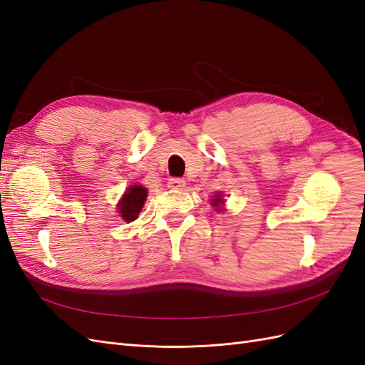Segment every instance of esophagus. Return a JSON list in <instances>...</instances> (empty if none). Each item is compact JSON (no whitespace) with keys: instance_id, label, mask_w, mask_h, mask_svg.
I'll list each match as a JSON object with an SVG mask.
<instances>
[{"instance_id":"1","label":"esophagus","mask_w":365,"mask_h":365,"mask_svg":"<svg viewBox=\"0 0 365 365\" xmlns=\"http://www.w3.org/2000/svg\"><path fill=\"white\" fill-rule=\"evenodd\" d=\"M168 187H169V189H173V190H181L185 187V181L181 180V178H170L168 181Z\"/></svg>"}]
</instances>
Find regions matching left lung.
I'll use <instances>...</instances> for the list:
<instances>
[{
	"label": "left lung",
	"mask_w": 365,
	"mask_h": 365,
	"mask_svg": "<svg viewBox=\"0 0 365 365\" xmlns=\"http://www.w3.org/2000/svg\"><path fill=\"white\" fill-rule=\"evenodd\" d=\"M222 202H224V201L220 200V196H216V200H213V205H215V207H217L219 204H222Z\"/></svg>",
	"instance_id": "left-lung-1"
}]
</instances>
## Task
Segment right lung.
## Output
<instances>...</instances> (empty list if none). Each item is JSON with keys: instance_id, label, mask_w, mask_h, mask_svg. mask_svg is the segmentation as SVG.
Instances as JSON below:
<instances>
[{"instance_id": "obj_1", "label": "right lung", "mask_w": 365, "mask_h": 365, "mask_svg": "<svg viewBox=\"0 0 365 365\" xmlns=\"http://www.w3.org/2000/svg\"><path fill=\"white\" fill-rule=\"evenodd\" d=\"M146 196H148V190L145 187L141 185L129 187V190L123 195V197H121V201L118 204V212L121 213V217H123L126 222H130V220L137 219L143 205H145Z\"/></svg>"}]
</instances>
